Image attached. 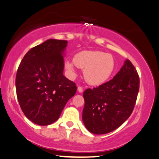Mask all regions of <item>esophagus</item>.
Instances as JSON below:
<instances>
[{
	"instance_id": "esophagus-1",
	"label": "esophagus",
	"mask_w": 159,
	"mask_h": 159,
	"mask_svg": "<svg viewBox=\"0 0 159 159\" xmlns=\"http://www.w3.org/2000/svg\"><path fill=\"white\" fill-rule=\"evenodd\" d=\"M78 91H79V92L82 93L83 91H84V89H83L82 86H79L78 87Z\"/></svg>"
}]
</instances>
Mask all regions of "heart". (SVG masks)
Segmentation results:
<instances>
[{"mask_svg": "<svg viewBox=\"0 0 159 159\" xmlns=\"http://www.w3.org/2000/svg\"><path fill=\"white\" fill-rule=\"evenodd\" d=\"M65 66L72 75L75 73V66L84 70V75L86 82L97 86L108 80L112 74L115 60L111 55L102 51L86 50L77 53L73 61L66 60Z\"/></svg>", "mask_w": 159, "mask_h": 159, "instance_id": "heart-1", "label": "heart"}]
</instances>
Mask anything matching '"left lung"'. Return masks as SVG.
Returning <instances> with one entry per match:
<instances>
[{
    "instance_id": "8db88e82",
    "label": "left lung",
    "mask_w": 159,
    "mask_h": 159,
    "mask_svg": "<svg viewBox=\"0 0 159 159\" xmlns=\"http://www.w3.org/2000/svg\"><path fill=\"white\" fill-rule=\"evenodd\" d=\"M139 87L137 70L127 60L112 79L85 90L82 119L87 129L102 135L121 126L133 112Z\"/></svg>"
}]
</instances>
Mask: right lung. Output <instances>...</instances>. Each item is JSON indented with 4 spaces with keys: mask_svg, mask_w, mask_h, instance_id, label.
<instances>
[{
    "mask_svg": "<svg viewBox=\"0 0 159 159\" xmlns=\"http://www.w3.org/2000/svg\"><path fill=\"white\" fill-rule=\"evenodd\" d=\"M68 41L48 39L32 48L20 62L16 76L17 99L24 115L39 125L60 117L77 86L63 75L62 53Z\"/></svg>",
    "mask_w": 159,
    "mask_h": 159,
    "instance_id": "obj_1",
    "label": "right lung"
}]
</instances>
